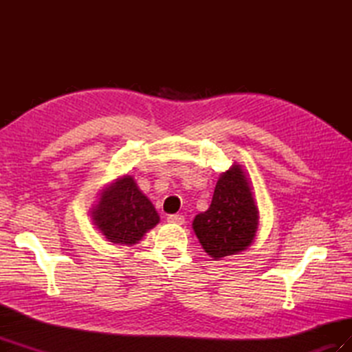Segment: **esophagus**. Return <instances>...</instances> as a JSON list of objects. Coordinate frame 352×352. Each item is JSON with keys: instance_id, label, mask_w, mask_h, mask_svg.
Segmentation results:
<instances>
[{"instance_id": "obj_1", "label": "esophagus", "mask_w": 352, "mask_h": 352, "mask_svg": "<svg viewBox=\"0 0 352 352\" xmlns=\"http://www.w3.org/2000/svg\"><path fill=\"white\" fill-rule=\"evenodd\" d=\"M167 221H168V223H175V225H184L185 217L180 216V214H170V216L167 217Z\"/></svg>"}]
</instances>
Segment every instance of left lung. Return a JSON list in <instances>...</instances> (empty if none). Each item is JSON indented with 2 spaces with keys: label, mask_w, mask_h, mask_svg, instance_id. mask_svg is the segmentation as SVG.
I'll list each match as a JSON object with an SVG mask.
<instances>
[{
  "label": "left lung",
  "mask_w": 352,
  "mask_h": 352,
  "mask_svg": "<svg viewBox=\"0 0 352 352\" xmlns=\"http://www.w3.org/2000/svg\"><path fill=\"white\" fill-rule=\"evenodd\" d=\"M258 226V210L239 164L223 173L211 206L194 219L192 228L204 251L217 260L250 247Z\"/></svg>",
  "instance_id": "1"
}]
</instances>
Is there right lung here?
I'll return each instance as SVG.
<instances>
[{
	"instance_id": "right-lung-1",
	"label": "right lung",
	"mask_w": 352,
	"mask_h": 352,
	"mask_svg": "<svg viewBox=\"0 0 352 352\" xmlns=\"http://www.w3.org/2000/svg\"><path fill=\"white\" fill-rule=\"evenodd\" d=\"M92 217L102 235L113 243L133 245L160 221L153 202L124 176L101 194Z\"/></svg>"
}]
</instances>
